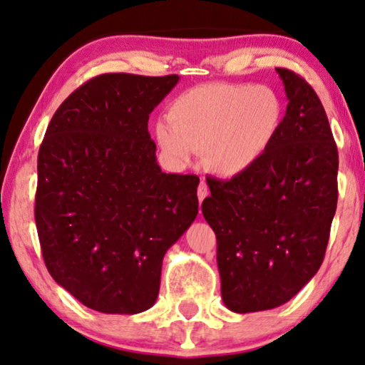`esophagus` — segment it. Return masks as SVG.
Returning a JSON list of instances; mask_svg holds the SVG:
<instances>
[{"label":"esophagus","instance_id":"34e87169","mask_svg":"<svg viewBox=\"0 0 365 365\" xmlns=\"http://www.w3.org/2000/svg\"><path fill=\"white\" fill-rule=\"evenodd\" d=\"M208 193H210L208 185H206V182H200V185H198V192H197L200 203H201V201H203L206 197H208Z\"/></svg>","mask_w":365,"mask_h":365}]
</instances>
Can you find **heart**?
Listing matches in <instances>:
<instances>
[{"label": "heart", "instance_id": "obj_1", "mask_svg": "<svg viewBox=\"0 0 365 365\" xmlns=\"http://www.w3.org/2000/svg\"><path fill=\"white\" fill-rule=\"evenodd\" d=\"M284 101L267 85L208 83L185 91L155 126L160 149L173 160L203 154L208 170L237 177L257 165L279 138Z\"/></svg>", "mask_w": 365, "mask_h": 365}]
</instances>
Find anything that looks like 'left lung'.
<instances>
[{"mask_svg":"<svg viewBox=\"0 0 365 365\" xmlns=\"http://www.w3.org/2000/svg\"><path fill=\"white\" fill-rule=\"evenodd\" d=\"M275 70L288 100L279 138L251 170L206 180L201 205L235 313L280 307L313 279L338 205V148L322 101L300 75Z\"/></svg>","mask_w":365,"mask_h":365,"instance_id":"1","label":"left lung"}]
</instances>
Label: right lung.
Instances as JSON below:
<instances>
[{
    "instance_id": "1",
    "label": "right lung",
    "mask_w": 365,
    "mask_h": 365,
    "mask_svg": "<svg viewBox=\"0 0 365 365\" xmlns=\"http://www.w3.org/2000/svg\"><path fill=\"white\" fill-rule=\"evenodd\" d=\"M178 80L91 78L58 106L41 144L34 215L43 262L95 312L149 309L165 252L198 215L200 178L162 172L148 130Z\"/></svg>"
}]
</instances>
